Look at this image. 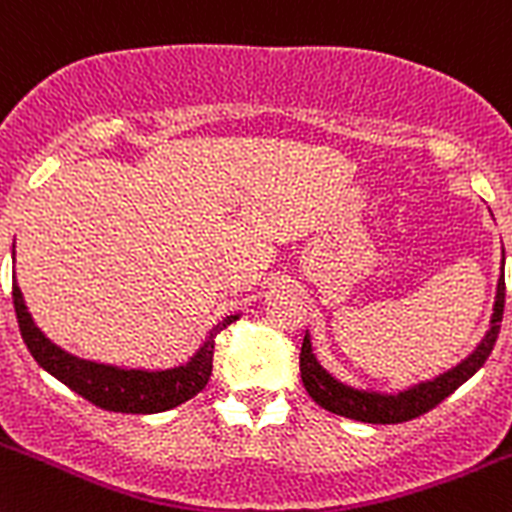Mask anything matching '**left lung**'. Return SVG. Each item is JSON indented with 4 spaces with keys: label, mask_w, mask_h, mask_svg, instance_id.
<instances>
[{
    "label": "left lung",
    "mask_w": 512,
    "mask_h": 512,
    "mask_svg": "<svg viewBox=\"0 0 512 512\" xmlns=\"http://www.w3.org/2000/svg\"><path fill=\"white\" fill-rule=\"evenodd\" d=\"M503 270H505V255H503ZM505 308V275L498 280V295H495L493 318H490V328H487L485 338L477 343L475 351L452 366L450 371L434 376V379L414 384L409 389L399 391V394H381V391H364L353 389V386L343 384L336 376L328 374L318 358H315L313 346H310V336L305 333L303 348H300V379H303L305 391L318 407L328 409L333 414H341L346 419H356V422L366 424H399L417 419L434 409L439 401H444L455 389H460L470 376L480 371L485 364L490 351H493L495 341L500 333V321H503Z\"/></svg>",
    "instance_id": "obj_1"
}]
</instances>
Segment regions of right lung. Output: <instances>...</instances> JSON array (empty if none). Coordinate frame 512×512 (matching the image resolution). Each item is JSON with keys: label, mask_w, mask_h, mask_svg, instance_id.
<instances>
[{"label": "right lung", "mask_w": 512, "mask_h": 512, "mask_svg": "<svg viewBox=\"0 0 512 512\" xmlns=\"http://www.w3.org/2000/svg\"><path fill=\"white\" fill-rule=\"evenodd\" d=\"M12 300L14 313H17L19 333L25 338L32 358L37 364L55 376L57 381L73 389L90 404L108 412L123 414H159L166 409H174L191 396L207 386L212 376V358H214V338L219 331L234 323L240 315H227L222 323L209 331L207 341L202 343L189 364L174 366L164 371H146V369H121V366L95 364L85 358L73 356V353L62 351L60 346L50 341L40 328L32 321L30 310H27L22 290H19L17 278H12Z\"/></svg>", "instance_id": "1"}]
</instances>
